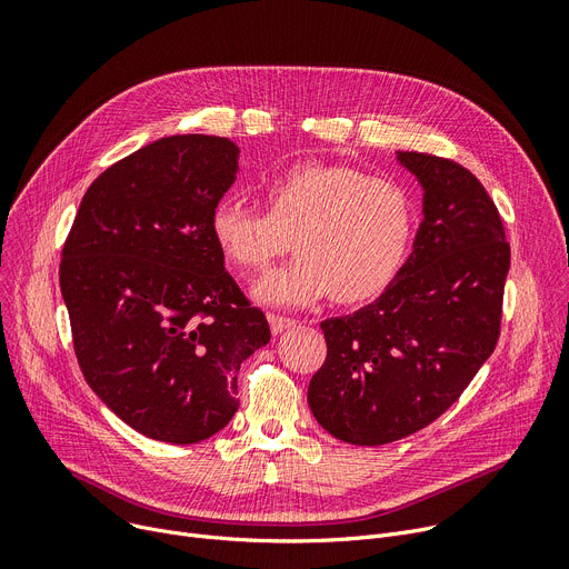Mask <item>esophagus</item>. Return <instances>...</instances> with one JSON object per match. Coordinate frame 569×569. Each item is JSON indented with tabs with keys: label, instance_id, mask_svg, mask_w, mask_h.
Segmentation results:
<instances>
[{
	"label": "esophagus",
	"instance_id": "34e87169",
	"mask_svg": "<svg viewBox=\"0 0 569 569\" xmlns=\"http://www.w3.org/2000/svg\"><path fill=\"white\" fill-rule=\"evenodd\" d=\"M267 320H269V327H272L274 335H281V332H286V330H290V327L297 325V320L286 318V316H277V313H269Z\"/></svg>",
	"mask_w": 569,
	"mask_h": 569
}]
</instances>
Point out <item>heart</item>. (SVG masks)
Masks as SVG:
<instances>
[{
    "label": "heart",
    "instance_id": "b5f03b06",
    "mask_svg": "<svg viewBox=\"0 0 569 569\" xmlns=\"http://www.w3.org/2000/svg\"><path fill=\"white\" fill-rule=\"evenodd\" d=\"M267 212L221 198L209 214L219 251L237 267L264 269L290 249L300 253L256 286L260 302L309 307L332 295L357 305L392 283L415 226L410 193L395 179L348 163L305 161L264 189Z\"/></svg>",
    "mask_w": 569,
    "mask_h": 569
}]
</instances>
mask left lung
Listing matches in <instances>:
<instances>
[{
  "label": "left lung",
  "mask_w": 569,
  "mask_h": 569,
  "mask_svg": "<svg viewBox=\"0 0 569 569\" xmlns=\"http://www.w3.org/2000/svg\"><path fill=\"white\" fill-rule=\"evenodd\" d=\"M397 159L425 189L412 253L376 302L320 322L327 357L309 382L318 425L369 447L429 427L463 395L498 343L510 269L480 179L425 152Z\"/></svg>",
  "instance_id": "obj_1"
}]
</instances>
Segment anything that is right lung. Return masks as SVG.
Segmentation results:
<instances>
[{
    "instance_id": "right-lung-1",
    "label": "right lung",
    "mask_w": 569,
    "mask_h": 569,
    "mask_svg": "<svg viewBox=\"0 0 569 569\" xmlns=\"http://www.w3.org/2000/svg\"><path fill=\"white\" fill-rule=\"evenodd\" d=\"M237 157L219 136L144 144L94 179L62 249L59 288L87 385L161 442L221 431L239 406V367L269 341L209 230Z\"/></svg>"
}]
</instances>
